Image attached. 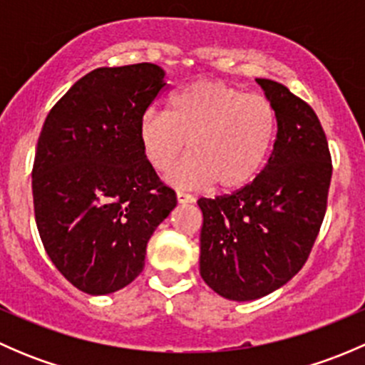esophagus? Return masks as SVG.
I'll use <instances>...</instances> for the list:
<instances>
[{
  "mask_svg": "<svg viewBox=\"0 0 365 365\" xmlns=\"http://www.w3.org/2000/svg\"><path fill=\"white\" fill-rule=\"evenodd\" d=\"M176 200H178L180 205H185V203H194L196 201V197L192 196V194H187V192H176Z\"/></svg>",
  "mask_w": 365,
  "mask_h": 365,
  "instance_id": "1",
  "label": "esophagus"
}]
</instances>
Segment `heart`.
Segmentation results:
<instances>
[{"mask_svg": "<svg viewBox=\"0 0 365 365\" xmlns=\"http://www.w3.org/2000/svg\"><path fill=\"white\" fill-rule=\"evenodd\" d=\"M277 116L263 95L244 93L220 81H197L169 101L168 114L146 111L139 121L143 153L182 189L210 185L235 190L261 171L274 146Z\"/></svg>", "mask_w": 365, "mask_h": 365, "instance_id": "b5f03b06", "label": "heart"}]
</instances>
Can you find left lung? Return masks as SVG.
Segmentation results:
<instances>
[{
	"label": "left lung",
	"instance_id": "left-lung-1",
	"mask_svg": "<svg viewBox=\"0 0 365 365\" xmlns=\"http://www.w3.org/2000/svg\"><path fill=\"white\" fill-rule=\"evenodd\" d=\"M277 116L263 171L242 189L197 201L200 274L227 300H256L284 286L311 254L327 212L332 157L318 116L284 84L256 79Z\"/></svg>",
	"mask_w": 365,
	"mask_h": 365
}]
</instances>
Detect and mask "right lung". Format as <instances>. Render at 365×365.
<instances>
[{
	"label": "right lung",
	"mask_w": 365,
	"mask_h": 365,
	"mask_svg": "<svg viewBox=\"0 0 365 365\" xmlns=\"http://www.w3.org/2000/svg\"><path fill=\"white\" fill-rule=\"evenodd\" d=\"M164 76L153 63L95 68L43 121L31 173L36 227L54 267L88 295L141 274L150 237L176 206L139 141Z\"/></svg>",
	"instance_id": "right-lung-1"
}]
</instances>
